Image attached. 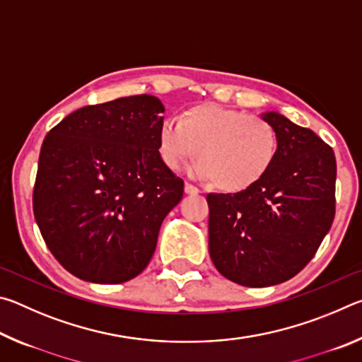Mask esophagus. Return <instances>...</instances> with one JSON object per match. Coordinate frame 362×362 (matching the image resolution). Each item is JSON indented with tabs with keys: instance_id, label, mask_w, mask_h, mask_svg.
<instances>
[{
	"instance_id": "obj_1",
	"label": "esophagus",
	"mask_w": 362,
	"mask_h": 362,
	"mask_svg": "<svg viewBox=\"0 0 362 362\" xmlns=\"http://www.w3.org/2000/svg\"><path fill=\"white\" fill-rule=\"evenodd\" d=\"M185 193L187 194H198L199 193V188H196L192 183H185Z\"/></svg>"
}]
</instances>
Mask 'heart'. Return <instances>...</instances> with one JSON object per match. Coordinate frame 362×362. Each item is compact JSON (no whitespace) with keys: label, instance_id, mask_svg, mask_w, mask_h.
I'll use <instances>...</instances> for the list:
<instances>
[{"label":"heart","instance_id":"1","mask_svg":"<svg viewBox=\"0 0 362 362\" xmlns=\"http://www.w3.org/2000/svg\"><path fill=\"white\" fill-rule=\"evenodd\" d=\"M159 155L173 169L198 158L193 173L223 192L255 185L278 153V132L260 116L220 105H198L159 127Z\"/></svg>","mask_w":362,"mask_h":362}]
</instances>
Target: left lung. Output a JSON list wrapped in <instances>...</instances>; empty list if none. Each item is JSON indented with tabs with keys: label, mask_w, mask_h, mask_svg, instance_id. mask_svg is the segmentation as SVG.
Masks as SVG:
<instances>
[{
	"label": "left lung",
	"mask_w": 362,
	"mask_h": 362,
	"mask_svg": "<svg viewBox=\"0 0 362 362\" xmlns=\"http://www.w3.org/2000/svg\"><path fill=\"white\" fill-rule=\"evenodd\" d=\"M273 166L238 193H209V254L220 274L247 287L296 276L316 254L335 216L334 150L278 112Z\"/></svg>",
	"instance_id": "1"
}]
</instances>
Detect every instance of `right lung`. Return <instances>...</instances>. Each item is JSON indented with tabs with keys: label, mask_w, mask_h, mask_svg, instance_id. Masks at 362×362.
I'll return each mask as SVG.
<instances>
[{
	"label": "right lung",
	"mask_w": 362,
	"mask_h": 362,
	"mask_svg": "<svg viewBox=\"0 0 362 362\" xmlns=\"http://www.w3.org/2000/svg\"><path fill=\"white\" fill-rule=\"evenodd\" d=\"M163 113L155 95L121 97L70 113L42 142L35 220L76 278L126 283L155 254L163 220L185 187L159 155Z\"/></svg>",
	"instance_id": "add662e5"
}]
</instances>
